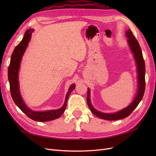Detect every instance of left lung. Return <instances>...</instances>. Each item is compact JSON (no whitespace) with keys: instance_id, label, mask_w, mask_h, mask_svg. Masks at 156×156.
<instances>
[{"instance_id":"left-lung-1","label":"left lung","mask_w":156,"mask_h":156,"mask_svg":"<svg viewBox=\"0 0 156 156\" xmlns=\"http://www.w3.org/2000/svg\"><path fill=\"white\" fill-rule=\"evenodd\" d=\"M126 34L127 38V42L129 45V48L131 50L132 53L133 54V56L135 60L137 67V77H138V90L136 97L134 100L132 101L131 104L126 107L122 110L119 111L115 113H103L100 111H98L95 109L91 104L90 99V89H88L87 92V103L90 108V109L94 115L99 117L100 119H102L107 120H116L124 119L128 116L131 113L134 111L135 108L137 107L139 103L143 99L144 93L145 90V64L143 56L142 51L140 48L138 41L135 37L133 34V32L130 29L127 30Z\"/></svg>"}]
</instances>
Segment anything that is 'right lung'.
<instances>
[{
	"label": "right lung",
	"mask_w": 156,
	"mask_h": 156,
	"mask_svg": "<svg viewBox=\"0 0 156 156\" xmlns=\"http://www.w3.org/2000/svg\"><path fill=\"white\" fill-rule=\"evenodd\" d=\"M33 31H34V30L32 29L27 30L25 33L23 40L14 49L11 56L10 63L8 67V76L9 83H10L11 96L16 105L30 119L38 122H47L58 119L63 114L66 109V107L68 97L70 93L75 89V84H73L70 86L66 96V100L63 106L57 110L36 112L27 107L25 102L23 101L20 94V87H19L18 73L20 67L21 58L27 48L28 44H29Z\"/></svg>",
	"instance_id": "1"
}]
</instances>
